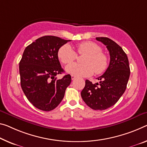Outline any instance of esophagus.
I'll return each instance as SVG.
<instances>
[{
	"mask_svg": "<svg viewBox=\"0 0 147 147\" xmlns=\"http://www.w3.org/2000/svg\"><path fill=\"white\" fill-rule=\"evenodd\" d=\"M76 78V76H74V75H71V78H72V80H75Z\"/></svg>",
	"mask_w": 147,
	"mask_h": 147,
	"instance_id": "1",
	"label": "esophagus"
}]
</instances>
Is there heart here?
<instances>
[{"label":"heart","mask_w":147,"mask_h":147,"mask_svg":"<svg viewBox=\"0 0 147 147\" xmlns=\"http://www.w3.org/2000/svg\"><path fill=\"white\" fill-rule=\"evenodd\" d=\"M80 55H86L82 59V64L71 63L75 61L77 55L69 44H65L59 49L57 56L66 67L65 71L69 74L82 77H88L93 74H100L105 71L108 66V57L102 52V49L93 42H84L77 46Z\"/></svg>","instance_id":"b5f03b06"}]
</instances>
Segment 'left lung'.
Segmentation results:
<instances>
[{
	"label": "left lung",
	"instance_id": "1",
	"mask_svg": "<svg viewBox=\"0 0 147 147\" xmlns=\"http://www.w3.org/2000/svg\"><path fill=\"white\" fill-rule=\"evenodd\" d=\"M96 40L106 46L110 54V63L105 73L97 78L99 83L86 80L81 96L86 104L94 110H105L117 102L126 89L130 69L127 56L122 48L107 37Z\"/></svg>",
	"mask_w": 147,
	"mask_h": 147
}]
</instances>
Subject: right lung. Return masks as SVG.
Wrapping results in <instances>:
<instances>
[{
    "label": "right lung",
    "instance_id": "right-lung-1",
    "mask_svg": "<svg viewBox=\"0 0 147 147\" xmlns=\"http://www.w3.org/2000/svg\"><path fill=\"white\" fill-rule=\"evenodd\" d=\"M67 40L55 36H44L27 46L20 62L21 86L27 99L37 109L50 111L63 99L71 76L63 73L57 56Z\"/></svg>",
    "mask_w": 147,
    "mask_h": 147
}]
</instances>
